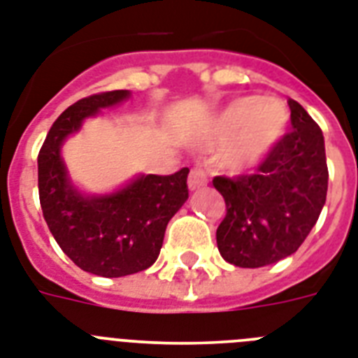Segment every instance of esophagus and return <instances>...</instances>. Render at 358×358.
<instances>
[{
	"label": "esophagus",
	"instance_id": "obj_1",
	"mask_svg": "<svg viewBox=\"0 0 358 358\" xmlns=\"http://www.w3.org/2000/svg\"><path fill=\"white\" fill-rule=\"evenodd\" d=\"M206 184H208V176H206L204 171L191 169V173H189V178H187L189 189H191V191H194V189L204 187Z\"/></svg>",
	"mask_w": 358,
	"mask_h": 358
}]
</instances>
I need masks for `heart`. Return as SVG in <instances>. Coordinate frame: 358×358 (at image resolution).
Masks as SVG:
<instances>
[{"mask_svg": "<svg viewBox=\"0 0 358 358\" xmlns=\"http://www.w3.org/2000/svg\"><path fill=\"white\" fill-rule=\"evenodd\" d=\"M287 127L289 112L280 99H235L215 119V138L229 139L220 165L231 174L254 169L280 143Z\"/></svg>", "mask_w": 358, "mask_h": 358, "instance_id": "obj_1", "label": "heart"}]
</instances>
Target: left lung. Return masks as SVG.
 <instances>
[{
    "label": "left lung",
    "mask_w": 358,
    "mask_h": 358,
    "mask_svg": "<svg viewBox=\"0 0 358 358\" xmlns=\"http://www.w3.org/2000/svg\"><path fill=\"white\" fill-rule=\"evenodd\" d=\"M289 108L294 130L270 150L257 173L213 178L226 202L217 246L241 268H259L294 254L325 204L329 173L324 134L294 99H289Z\"/></svg>",
    "instance_id": "obj_1"
}]
</instances>
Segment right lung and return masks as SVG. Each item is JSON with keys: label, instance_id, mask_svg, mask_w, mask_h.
<instances>
[{"label": "right lung", "instance_id": "add662e5", "mask_svg": "<svg viewBox=\"0 0 358 358\" xmlns=\"http://www.w3.org/2000/svg\"><path fill=\"white\" fill-rule=\"evenodd\" d=\"M130 97L115 90L80 99L60 113L38 154V193L49 231L78 268L121 278L149 268L158 259L165 228L189 199L184 167L169 176L138 174L112 193H83L62 159L69 136L88 117Z\"/></svg>", "mask_w": 358, "mask_h": 358}]
</instances>
